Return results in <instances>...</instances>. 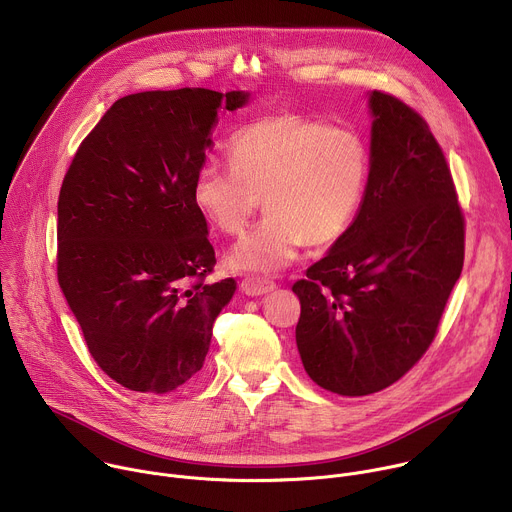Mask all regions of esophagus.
<instances>
[{"label": "esophagus", "instance_id": "34e87169", "mask_svg": "<svg viewBox=\"0 0 512 512\" xmlns=\"http://www.w3.org/2000/svg\"><path fill=\"white\" fill-rule=\"evenodd\" d=\"M245 296H265L275 289V283L263 277H245L241 283Z\"/></svg>", "mask_w": 512, "mask_h": 512}]
</instances>
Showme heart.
Returning <instances> with one entry per match:
<instances>
[{
	"label": "heart",
	"mask_w": 512,
	"mask_h": 512,
	"mask_svg": "<svg viewBox=\"0 0 512 512\" xmlns=\"http://www.w3.org/2000/svg\"><path fill=\"white\" fill-rule=\"evenodd\" d=\"M231 164L206 160L192 182L194 206L227 235H241L263 204V221L231 253L245 271L275 273L302 247L340 239L369 176L367 145L346 127L294 113L261 117L229 143Z\"/></svg>",
	"instance_id": "b5f03b06"
}]
</instances>
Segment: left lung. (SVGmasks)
<instances>
[{
  "label": "left lung",
  "instance_id": "8db88e82",
  "mask_svg": "<svg viewBox=\"0 0 512 512\" xmlns=\"http://www.w3.org/2000/svg\"><path fill=\"white\" fill-rule=\"evenodd\" d=\"M369 178L354 223L294 283L310 379L362 397L399 381L431 344L464 265V216L427 123L369 93Z\"/></svg>",
  "mask_w": 512,
  "mask_h": 512
}]
</instances>
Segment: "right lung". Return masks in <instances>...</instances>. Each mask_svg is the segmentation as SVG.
I'll return each mask as SVG.
<instances>
[{"label": "right lung", "instance_id": "right-lung-1", "mask_svg": "<svg viewBox=\"0 0 512 512\" xmlns=\"http://www.w3.org/2000/svg\"><path fill=\"white\" fill-rule=\"evenodd\" d=\"M247 91H145L85 137L58 196V283L89 352L125 389L164 395L202 369L237 289L206 283L216 257L192 182L218 115Z\"/></svg>", "mask_w": 512, "mask_h": 512}]
</instances>
